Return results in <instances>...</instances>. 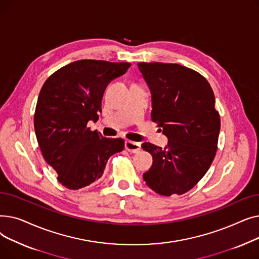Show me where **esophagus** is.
Returning <instances> with one entry per match:
<instances>
[{
  "label": "esophagus",
  "instance_id": "esophagus-1",
  "mask_svg": "<svg viewBox=\"0 0 259 259\" xmlns=\"http://www.w3.org/2000/svg\"><path fill=\"white\" fill-rule=\"evenodd\" d=\"M125 149L128 152L138 153L141 150V145L139 143H135V142L126 141L125 142Z\"/></svg>",
  "mask_w": 259,
  "mask_h": 259
}]
</instances>
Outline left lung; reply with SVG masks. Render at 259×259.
I'll list each match as a JSON object with an SVG mask.
<instances>
[{"instance_id":"obj_1","label":"left lung","mask_w":259,"mask_h":259,"mask_svg":"<svg viewBox=\"0 0 259 259\" xmlns=\"http://www.w3.org/2000/svg\"><path fill=\"white\" fill-rule=\"evenodd\" d=\"M151 90L152 120L168 138L164 149L142 145L153 164L144 180L156 193L182 195L205 175L215 157L221 117L209 81L179 64L139 63Z\"/></svg>"}]
</instances>
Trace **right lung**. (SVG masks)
Masks as SVG:
<instances>
[{
  "label": "right lung",
  "mask_w": 259,
  "mask_h": 259,
  "mask_svg": "<svg viewBox=\"0 0 259 259\" xmlns=\"http://www.w3.org/2000/svg\"><path fill=\"white\" fill-rule=\"evenodd\" d=\"M130 66L76 61L52 73L40 89L34 112L36 140L66 188L78 190L101 179L109 157L124 149V140L103 138L87 124L99 119L107 85Z\"/></svg>",
  "instance_id": "add662e5"
}]
</instances>
